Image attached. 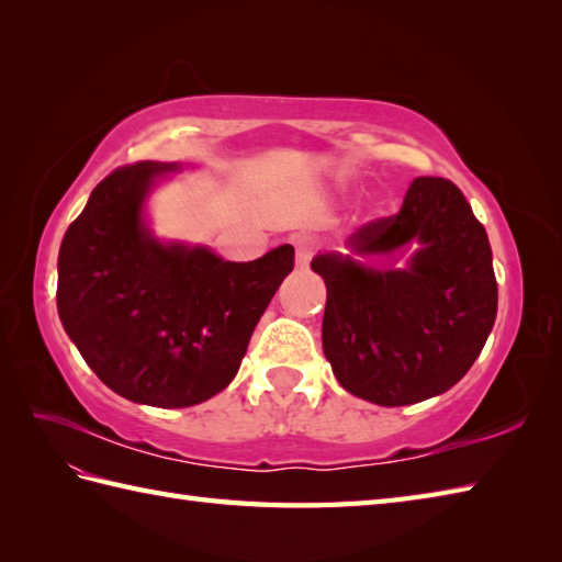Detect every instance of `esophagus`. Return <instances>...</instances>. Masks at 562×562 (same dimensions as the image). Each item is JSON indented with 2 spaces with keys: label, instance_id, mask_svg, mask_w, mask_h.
Wrapping results in <instances>:
<instances>
[{
  "label": "esophagus",
  "instance_id": "1",
  "mask_svg": "<svg viewBox=\"0 0 562 562\" xmlns=\"http://www.w3.org/2000/svg\"><path fill=\"white\" fill-rule=\"evenodd\" d=\"M294 244V260H296V268L304 270L308 266V260H312L314 250H316V241L312 236H294L292 238Z\"/></svg>",
  "mask_w": 562,
  "mask_h": 562
}]
</instances>
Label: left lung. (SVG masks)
I'll return each instance as SVG.
<instances>
[{
	"label": "left lung",
	"instance_id": "left-lung-1",
	"mask_svg": "<svg viewBox=\"0 0 562 562\" xmlns=\"http://www.w3.org/2000/svg\"><path fill=\"white\" fill-rule=\"evenodd\" d=\"M413 240L408 269H369ZM350 254H321L326 360L345 391L386 408L449 391L469 372L497 316L485 226L447 178L420 176L391 217L348 236Z\"/></svg>",
	"mask_w": 562,
	"mask_h": 562
}]
</instances>
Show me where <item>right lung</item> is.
Instances as JSON below:
<instances>
[{"instance_id":"1","label":"right lung","mask_w":562,"mask_h":562,"mask_svg":"<svg viewBox=\"0 0 562 562\" xmlns=\"http://www.w3.org/2000/svg\"><path fill=\"white\" fill-rule=\"evenodd\" d=\"M178 164L121 166L91 190L57 258V314L83 362L133 403L188 408L232 384L250 333L294 268L284 244L232 262L161 244L145 200Z\"/></svg>"}]
</instances>
